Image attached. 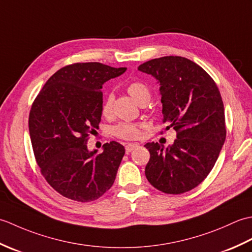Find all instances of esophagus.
<instances>
[{
	"mask_svg": "<svg viewBox=\"0 0 252 252\" xmlns=\"http://www.w3.org/2000/svg\"><path fill=\"white\" fill-rule=\"evenodd\" d=\"M138 146V144H136V143H130V144H126V154H129V153H131L133 149L134 148H136Z\"/></svg>",
	"mask_w": 252,
	"mask_h": 252,
	"instance_id": "1",
	"label": "esophagus"
}]
</instances>
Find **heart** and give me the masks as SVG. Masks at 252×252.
<instances>
[{
	"label": "heart",
	"instance_id": "heart-1",
	"mask_svg": "<svg viewBox=\"0 0 252 252\" xmlns=\"http://www.w3.org/2000/svg\"><path fill=\"white\" fill-rule=\"evenodd\" d=\"M127 93H129L137 103L142 104L143 101L149 99V90L145 84L140 81H133L127 85ZM112 107V96H108L103 104V114L108 116L111 112ZM115 135L125 138V140H135L140 136V126L131 122L119 123L114 129Z\"/></svg>",
	"mask_w": 252,
	"mask_h": 252
}]
</instances>
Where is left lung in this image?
I'll return each instance as SVG.
<instances>
[{"instance_id": "1", "label": "left lung", "mask_w": 252, "mask_h": 252, "mask_svg": "<svg viewBox=\"0 0 252 252\" xmlns=\"http://www.w3.org/2000/svg\"><path fill=\"white\" fill-rule=\"evenodd\" d=\"M138 70L157 80L165 129L178 132L164 148L147 143L151 159L145 175L165 194H183L207 178L225 142V116L216 82L196 63L181 56L148 61Z\"/></svg>"}]
</instances>
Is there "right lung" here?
Listing matches in <instances>:
<instances>
[{"mask_svg": "<svg viewBox=\"0 0 252 252\" xmlns=\"http://www.w3.org/2000/svg\"><path fill=\"white\" fill-rule=\"evenodd\" d=\"M126 70L100 63L66 66L47 80L32 104L29 133L35 160L47 183L63 197L93 201L114 184L125 147L112 141L97 154L87 144L100 122V89Z\"/></svg>", "mask_w": 252, "mask_h": 252, "instance_id": "add662e5", "label": "right lung"}]
</instances>
